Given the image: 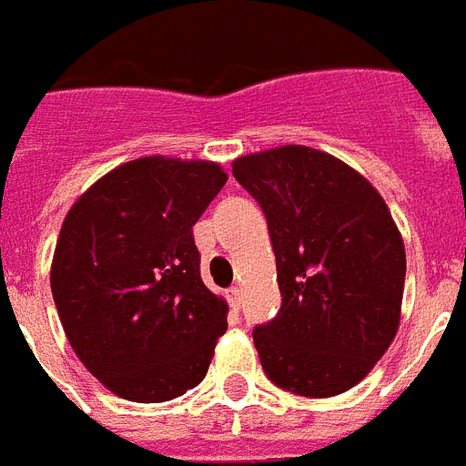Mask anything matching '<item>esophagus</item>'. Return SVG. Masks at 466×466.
Listing matches in <instances>:
<instances>
[{
  "instance_id": "34e87169",
  "label": "esophagus",
  "mask_w": 466,
  "mask_h": 466,
  "mask_svg": "<svg viewBox=\"0 0 466 466\" xmlns=\"http://www.w3.org/2000/svg\"><path fill=\"white\" fill-rule=\"evenodd\" d=\"M226 298H228L230 310L233 312L240 310V303H243V293H240V288H228V290H226Z\"/></svg>"
}]
</instances>
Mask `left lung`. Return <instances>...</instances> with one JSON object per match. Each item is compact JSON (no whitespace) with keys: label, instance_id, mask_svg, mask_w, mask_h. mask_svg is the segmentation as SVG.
Instances as JSON below:
<instances>
[{"label":"left lung","instance_id":"1","mask_svg":"<svg viewBox=\"0 0 466 466\" xmlns=\"http://www.w3.org/2000/svg\"><path fill=\"white\" fill-rule=\"evenodd\" d=\"M233 176L266 213L283 295L280 312L253 330L266 375L295 395L348 392L400 328L405 243L385 198L310 146L240 156Z\"/></svg>","mask_w":466,"mask_h":466}]
</instances>
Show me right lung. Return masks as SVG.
<instances>
[{
    "label": "right lung",
    "mask_w": 466,
    "mask_h": 466,
    "mask_svg": "<svg viewBox=\"0 0 466 466\" xmlns=\"http://www.w3.org/2000/svg\"><path fill=\"white\" fill-rule=\"evenodd\" d=\"M226 181L213 161L146 156L101 176L61 223L56 312L76 358L114 395L166 402L208 372L228 303L200 280L193 226Z\"/></svg>",
    "instance_id": "obj_1"
}]
</instances>
